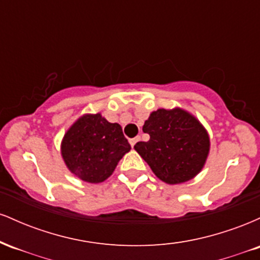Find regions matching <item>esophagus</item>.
<instances>
[{
	"mask_svg": "<svg viewBox=\"0 0 260 260\" xmlns=\"http://www.w3.org/2000/svg\"><path fill=\"white\" fill-rule=\"evenodd\" d=\"M139 140H140V137H136V138L129 139V144L132 145V147H134V145H136V143L139 142Z\"/></svg>",
	"mask_w": 260,
	"mask_h": 260,
	"instance_id": "1",
	"label": "esophagus"
}]
</instances>
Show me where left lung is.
<instances>
[{"mask_svg": "<svg viewBox=\"0 0 260 260\" xmlns=\"http://www.w3.org/2000/svg\"><path fill=\"white\" fill-rule=\"evenodd\" d=\"M143 132L150 139L138 142L134 149L161 181L177 184L201 172L210 140L194 116L181 109H159L150 113Z\"/></svg>", "mask_w": 260, "mask_h": 260, "instance_id": "left-lung-1", "label": "left lung"}]
</instances>
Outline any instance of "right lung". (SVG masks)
<instances>
[{"label": "right lung", "mask_w": 260, "mask_h": 260, "mask_svg": "<svg viewBox=\"0 0 260 260\" xmlns=\"http://www.w3.org/2000/svg\"><path fill=\"white\" fill-rule=\"evenodd\" d=\"M129 150L120 124L110 123L100 113L80 117L64 134L61 145L68 170L89 183H99L110 177Z\"/></svg>", "instance_id": "add662e5"}]
</instances>
